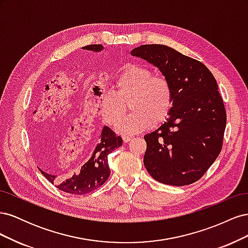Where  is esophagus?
Instances as JSON below:
<instances>
[{"label": "esophagus", "mask_w": 248, "mask_h": 248, "mask_svg": "<svg viewBox=\"0 0 248 248\" xmlns=\"http://www.w3.org/2000/svg\"><path fill=\"white\" fill-rule=\"evenodd\" d=\"M122 139H123V141H124V142H128V141H130V140L132 139V137H130V136H123Z\"/></svg>", "instance_id": "obj_1"}]
</instances>
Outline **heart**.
Masks as SVG:
<instances>
[{"mask_svg":"<svg viewBox=\"0 0 248 248\" xmlns=\"http://www.w3.org/2000/svg\"><path fill=\"white\" fill-rule=\"evenodd\" d=\"M129 104L131 114L117 126L123 133H137L149 126L156 127L170 115L172 88L163 76L154 74L148 67L128 64L114 81V92L100 96L97 109L104 123L116 126Z\"/></svg>","mask_w":248,"mask_h":248,"instance_id":"b5f03b06","label":"heart"}]
</instances>
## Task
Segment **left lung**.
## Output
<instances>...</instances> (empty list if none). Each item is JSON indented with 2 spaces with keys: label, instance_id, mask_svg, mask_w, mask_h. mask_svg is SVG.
Masks as SVG:
<instances>
[{
  "label": "left lung",
  "instance_id": "obj_1",
  "mask_svg": "<svg viewBox=\"0 0 248 248\" xmlns=\"http://www.w3.org/2000/svg\"><path fill=\"white\" fill-rule=\"evenodd\" d=\"M131 55L158 67L172 88L167 122L144 137L145 168L163 184L197 182L218 157L227 125L213 74L198 60L162 44L140 46Z\"/></svg>",
  "mask_w": 248,
  "mask_h": 248
}]
</instances>
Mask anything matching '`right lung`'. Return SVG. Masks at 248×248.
Listing matches in <instances>:
<instances>
[{
  "instance_id": "right-lung-1",
  "label": "right lung",
  "mask_w": 248,
  "mask_h": 248,
  "mask_svg": "<svg viewBox=\"0 0 248 248\" xmlns=\"http://www.w3.org/2000/svg\"><path fill=\"white\" fill-rule=\"evenodd\" d=\"M84 49L99 51L103 48L102 44H90L82 47ZM31 139L33 146L38 153H43L48 149V134L41 126L36 125L32 128ZM123 140L118 137L109 127L104 126L100 140L96 146L94 153L84 166L79 170L74 171L73 174L56 178V176L44 172L39 169L41 174L46 177L51 184H55L57 188L67 193L82 196L92 192L98 187L106 183L110 175V170L108 162V156L115 151L116 149L121 147Z\"/></svg>"
}]
</instances>
